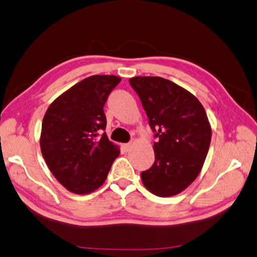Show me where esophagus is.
I'll return each mask as SVG.
<instances>
[{"label": "esophagus", "instance_id": "esophagus-1", "mask_svg": "<svg viewBox=\"0 0 257 257\" xmlns=\"http://www.w3.org/2000/svg\"><path fill=\"white\" fill-rule=\"evenodd\" d=\"M133 147V144H123L122 145V148L124 152H130V149Z\"/></svg>", "mask_w": 257, "mask_h": 257}]
</instances>
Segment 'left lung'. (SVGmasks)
Instances as JSON below:
<instances>
[{"label":"left lung","instance_id":"1","mask_svg":"<svg viewBox=\"0 0 257 257\" xmlns=\"http://www.w3.org/2000/svg\"><path fill=\"white\" fill-rule=\"evenodd\" d=\"M129 82L158 138L154 144L155 163L142 173L143 184L159 197L182 193L199 175L212 139L203 104L188 90L167 79L134 77Z\"/></svg>","mask_w":257,"mask_h":257}]
</instances>
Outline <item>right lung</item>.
I'll list each match as a JSON object with an SVG mask.
<instances>
[{
    "label": "right lung",
    "mask_w": 257,
    "mask_h": 257,
    "mask_svg": "<svg viewBox=\"0 0 257 257\" xmlns=\"http://www.w3.org/2000/svg\"><path fill=\"white\" fill-rule=\"evenodd\" d=\"M121 78L95 74L74 84L49 105L42 121L40 147L50 172L69 192L85 195L107 178L118 145L108 139L103 105Z\"/></svg>",
    "instance_id": "right-lung-1"
}]
</instances>
